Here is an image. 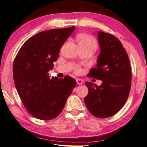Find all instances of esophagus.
Instances as JSON below:
<instances>
[{"label":"esophagus","instance_id":"1","mask_svg":"<svg viewBox=\"0 0 147 147\" xmlns=\"http://www.w3.org/2000/svg\"><path fill=\"white\" fill-rule=\"evenodd\" d=\"M76 81H77V84H78V85H82L83 83L82 80H81V79H78V78L76 79Z\"/></svg>","mask_w":147,"mask_h":147}]
</instances>
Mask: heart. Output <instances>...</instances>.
<instances>
[{"instance_id": "heart-1", "label": "heart", "mask_w": 147, "mask_h": 147, "mask_svg": "<svg viewBox=\"0 0 147 147\" xmlns=\"http://www.w3.org/2000/svg\"><path fill=\"white\" fill-rule=\"evenodd\" d=\"M77 41L79 42V45L82 46H89V47H93L95 49L97 47V42L95 38L90 35H79L77 37ZM77 70H79L77 69Z\"/></svg>"}]
</instances>
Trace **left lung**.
I'll return each mask as SVG.
<instances>
[{"label":"left lung","mask_w":147,"mask_h":147,"mask_svg":"<svg viewBox=\"0 0 147 147\" xmlns=\"http://www.w3.org/2000/svg\"><path fill=\"white\" fill-rule=\"evenodd\" d=\"M100 54L88 76L102 81L100 86L85 82L88 94L84 98L88 111L98 118L116 114L127 101L131 87L129 57L121 42L113 35L98 32Z\"/></svg>","instance_id":"1"}]
</instances>
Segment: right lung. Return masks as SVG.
<instances>
[{"label": "right lung", "mask_w": 147, "mask_h": 147, "mask_svg": "<svg viewBox=\"0 0 147 147\" xmlns=\"http://www.w3.org/2000/svg\"><path fill=\"white\" fill-rule=\"evenodd\" d=\"M75 28L38 33L24 42L15 58L13 75L17 92L26 109L37 119L50 120L58 116L76 86L75 79L69 76L50 79L48 74Z\"/></svg>", "instance_id": "obj_1"}]
</instances>
